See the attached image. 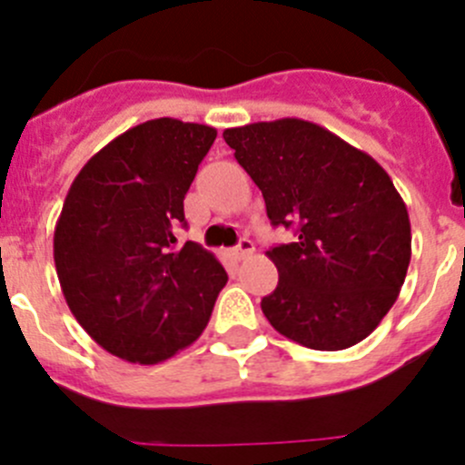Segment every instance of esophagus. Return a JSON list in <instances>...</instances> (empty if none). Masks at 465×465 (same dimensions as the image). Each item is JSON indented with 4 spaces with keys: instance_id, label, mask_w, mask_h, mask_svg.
Listing matches in <instances>:
<instances>
[{
    "instance_id": "obj_1",
    "label": "esophagus",
    "mask_w": 465,
    "mask_h": 465,
    "mask_svg": "<svg viewBox=\"0 0 465 465\" xmlns=\"http://www.w3.org/2000/svg\"><path fill=\"white\" fill-rule=\"evenodd\" d=\"M252 251H255V246H252L251 239H248V237H242V239H239L237 246H234L232 251H231V255L234 257V260H243V257L251 255Z\"/></svg>"
}]
</instances>
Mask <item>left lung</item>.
<instances>
[{
	"mask_svg": "<svg viewBox=\"0 0 465 465\" xmlns=\"http://www.w3.org/2000/svg\"><path fill=\"white\" fill-rule=\"evenodd\" d=\"M223 140L262 190L271 223L296 228V242L266 251L280 278L262 298L269 323L312 351L369 337L411 260L407 205L389 173L305 119L226 128Z\"/></svg>",
	"mask_w": 465,
	"mask_h": 465,
	"instance_id": "1",
	"label": "left lung"
}]
</instances>
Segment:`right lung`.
Returning <instances> with one entry per match:
<instances>
[{
    "label": "right lung",
    "mask_w": 465,
    "mask_h": 465,
    "mask_svg": "<svg viewBox=\"0 0 465 465\" xmlns=\"http://www.w3.org/2000/svg\"><path fill=\"white\" fill-rule=\"evenodd\" d=\"M217 131L160 117L128 128L72 183L54 232L63 296L110 355L158 364L201 337L228 273L181 246L187 190Z\"/></svg>",
    "instance_id": "1"
}]
</instances>
